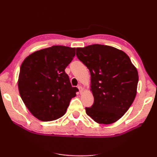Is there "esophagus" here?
<instances>
[{"label": "esophagus", "instance_id": "34e87169", "mask_svg": "<svg viewBox=\"0 0 157 157\" xmlns=\"http://www.w3.org/2000/svg\"><path fill=\"white\" fill-rule=\"evenodd\" d=\"M78 89H79V93H81L83 91V88H82V86H80V85H79V86H78Z\"/></svg>", "mask_w": 157, "mask_h": 157}]
</instances>
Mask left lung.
I'll use <instances>...</instances> for the list:
<instances>
[{
	"label": "left lung",
	"mask_w": 157,
	"mask_h": 157,
	"mask_svg": "<svg viewBox=\"0 0 157 157\" xmlns=\"http://www.w3.org/2000/svg\"><path fill=\"white\" fill-rule=\"evenodd\" d=\"M76 55L91 74L94 98L86 113L99 124L118 121L134 102L139 74L125 52L116 48L94 44L77 48Z\"/></svg>",
	"instance_id": "1"
}]
</instances>
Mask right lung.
Instances as JSON below:
<instances>
[{
  "instance_id": "add662e5",
  "label": "right lung",
  "mask_w": 157,
  "mask_h": 157,
  "mask_svg": "<svg viewBox=\"0 0 157 157\" xmlns=\"http://www.w3.org/2000/svg\"><path fill=\"white\" fill-rule=\"evenodd\" d=\"M75 55V48L53 46L34 52L21 66L18 88L21 99L33 115L51 121L64 115L76 96L65 68Z\"/></svg>"
}]
</instances>
